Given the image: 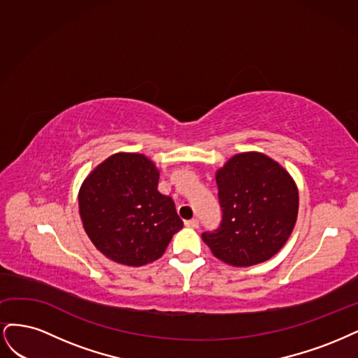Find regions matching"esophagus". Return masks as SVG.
Here are the masks:
<instances>
[{
	"label": "esophagus",
	"instance_id": "34e87169",
	"mask_svg": "<svg viewBox=\"0 0 358 358\" xmlns=\"http://www.w3.org/2000/svg\"><path fill=\"white\" fill-rule=\"evenodd\" d=\"M184 224H186L187 227H190V229H196L199 226V222H198V218H192V220H186L184 222Z\"/></svg>",
	"mask_w": 358,
	"mask_h": 358
}]
</instances>
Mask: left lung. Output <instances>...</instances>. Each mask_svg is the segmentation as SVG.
I'll list each match as a JSON object with an SVG mask.
<instances>
[{
	"label": "left lung",
	"instance_id": "1",
	"mask_svg": "<svg viewBox=\"0 0 358 358\" xmlns=\"http://www.w3.org/2000/svg\"><path fill=\"white\" fill-rule=\"evenodd\" d=\"M222 222L202 239L213 255L232 266L271 259L292 235L299 193L288 172L262 153H241L218 169Z\"/></svg>",
	"mask_w": 358,
	"mask_h": 358
}]
</instances>
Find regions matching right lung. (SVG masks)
Instances as JSON below:
<instances>
[{"mask_svg":"<svg viewBox=\"0 0 358 358\" xmlns=\"http://www.w3.org/2000/svg\"><path fill=\"white\" fill-rule=\"evenodd\" d=\"M157 182L155 164L135 153L113 155L90 172L78 193L80 215L103 256L143 266L164 255L182 220Z\"/></svg>","mask_w":358,"mask_h":358,"instance_id":"right-lung-1","label":"right lung"}]
</instances>
